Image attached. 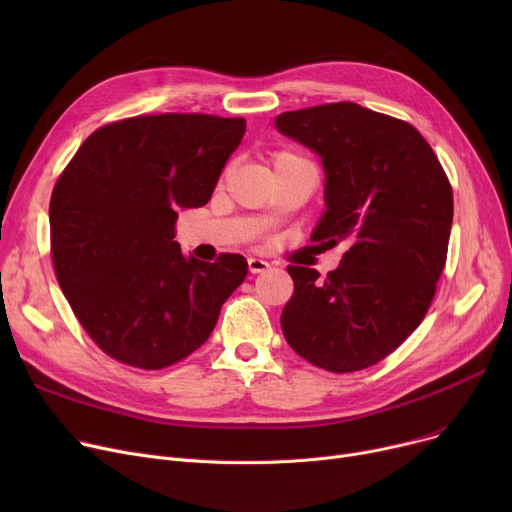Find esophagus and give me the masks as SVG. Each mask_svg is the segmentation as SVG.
<instances>
[{"instance_id":"1","label":"esophagus","mask_w":512,"mask_h":512,"mask_svg":"<svg viewBox=\"0 0 512 512\" xmlns=\"http://www.w3.org/2000/svg\"><path fill=\"white\" fill-rule=\"evenodd\" d=\"M267 267H270V263L263 261V259H257V257H249V272L251 274H261L265 272Z\"/></svg>"}]
</instances>
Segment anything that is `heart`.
Instances as JSON below:
<instances>
[{
	"mask_svg": "<svg viewBox=\"0 0 512 512\" xmlns=\"http://www.w3.org/2000/svg\"><path fill=\"white\" fill-rule=\"evenodd\" d=\"M297 159H299L297 155L286 153V151L276 153V157H274V168H278V166H282V164H288V161H297Z\"/></svg>",
	"mask_w": 512,
	"mask_h": 512,
	"instance_id": "b5f03b06",
	"label": "heart"
}]
</instances>
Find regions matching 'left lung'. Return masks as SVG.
<instances>
[{"mask_svg":"<svg viewBox=\"0 0 512 512\" xmlns=\"http://www.w3.org/2000/svg\"><path fill=\"white\" fill-rule=\"evenodd\" d=\"M274 124L324 166L326 211L311 240L348 245L326 280L288 265L294 294L282 332L321 369H365L409 338L434 299L452 228L450 182L411 124L359 103L284 112Z\"/></svg>","mask_w":512,"mask_h":512,"instance_id":"8db88e82","label":"left lung"}]
</instances>
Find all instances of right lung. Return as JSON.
<instances>
[{
  "mask_svg": "<svg viewBox=\"0 0 512 512\" xmlns=\"http://www.w3.org/2000/svg\"><path fill=\"white\" fill-rule=\"evenodd\" d=\"M242 118L139 116L80 145L49 203L62 292L103 353L141 369L188 357L247 278L242 255L186 257L180 209L203 207L245 137Z\"/></svg>",
  "mask_w": 512,
  "mask_h": 512,
  "instance_id": "1",
  "label": "right lung"
}]
</instances>
